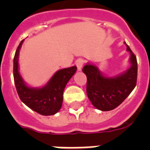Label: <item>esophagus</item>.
I'll return each mask as SVG.
<instances>
[{
    "label": "esophagus",
    "instance_id": "esophagus-1",
    "mask_svg": "<svg viewBox=\"0 0 150 150\" xmlns=\"http://www.w3.org/2000/svg\"><path fill=\"white\" fill-rule=\"evenodd\" d=\"M84 63H85V61L82 58H79L77 61H75V64H76V66H77L78 70L81 71V69H82V66H83Z\"/></svg>",
    "mask_w": 150,
    "mask_h": 150
}]
</instances>
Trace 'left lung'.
<instances>
[{"mask_svg": "<svg viewBox=\"0 0 150 150\" xmlns=\"http://www.w3.org/2000/svg\"><path fill=\"white\" fill-rule=\"evenodd\" d=\"M127 50L131 54V67L125 72L115 77L103 75L98 68L91 64H87L82 68L87 77L88 98L94 107L102 111L111 110L118 107L136 86L137 60L128 45Z\"/></svg>", "mask_w": 150, "mask_h": 150, "instance_id": "left-lung-1", "label": "left lung"}]
</instances>
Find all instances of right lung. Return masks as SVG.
Returning a JSON list of instances; mask_svg holds the SVG:
<instances>
[{"instance_id":"obj_1","label":"right lung","mask_w":150,"mask_h":150,"mask_svg":"<svg viewBox=\"0 0 150 150\" xmlns=\"http://www.w3.org/2000/svg\"><path fill=\"white\" fill-rule=\"evenodd\" d=\"M23 40L18 47L13 65V75L16 90L20 100L38 114L49 116L54 115L61 108L63 93L66 85L77 70L76 66L57 71L50 81L42 88L28 86L18 71V54Z\"/></svg>"}]
</instances>
